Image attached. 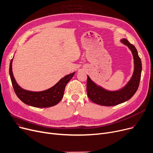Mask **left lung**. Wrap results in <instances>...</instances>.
I'll list each match as a JSON object with an SVG mask.
<instances>
[{
    "instance_id": "left-lung-1",
    "label": "left lung",
    "mask_w": 153,
    "mask_h": 153,
    "mask_svg": "<svg viewBox=\"0 0 153 153\" xmlns=\"http://www.w3.org/2000/svg\"><path fill=\"white\" fill-rule=\"evenodd\" d=\"M121 42L129 48L134 59V72L127 85L119 91H109L97 86L88 76L87 78L88 96L91 101L101 105L113 106L127 101L136 93L139 86L142 65L137 50L126 39H122Z\"/></svg>"
}]
</instances>
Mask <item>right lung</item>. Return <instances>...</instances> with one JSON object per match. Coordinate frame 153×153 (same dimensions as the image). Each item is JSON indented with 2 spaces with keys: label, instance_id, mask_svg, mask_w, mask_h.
<instances>
[{
  "label": "right lung",
  "instance_id": "right-lung-1",
  "mask_svg": "<svg viewBox=\"0 0 153 153\" xmlns=\"http://www.w3.org/2000/svg\"><path fill=\"white\" fill-rule=\"evenodd\" d=\"M12 61H10L9 74L13 89L17 97L26 104L35 107H49L57 104L64 96L65 86L75 75L70 74L62 78L59 82L47 90L40 92H33L23 89L16 82L12 72Z\"/></svg>",
  "mask_w": 153,
  "mask_h": 153
}]
</instances>
